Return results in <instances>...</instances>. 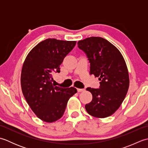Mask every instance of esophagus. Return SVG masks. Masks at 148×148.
Segmentation results:
<instances>
[{
    "instance_id": "34e87169",
    "label": "esophagus",
    "mask_w": 148,
    "mask_h": 148,
    "mask_svg": "<svg viewBox=\"0 0 148 148\" xmlns=\"http://www.w3.org/2000/svg\"><path fill=\"white\" fill-rule=\"evenodd\" d=\"M77 92L78 93H80V92H84V89H81V88H77Z\"/></svg>"
}]
</instances>
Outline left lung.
<instances>
[{"label": "left lung", "instance_id": "left-lung-1", "mask_svg": "<svg viewBox=\"0 0 148 148\" xmlns=\"http://www.w3.org/2000/svg\"><path fill=\"white\" fill-rule=\"evenodd\" d=\"M90 63V74L99 77L100 88H87L92 100L85 106L87 112L104 118L117 111L129 87V75L123 56L118 48L100 37H91L77 42Z\"/></svg>", "mask_w": 148, "mask_h": 148}]
</instances>
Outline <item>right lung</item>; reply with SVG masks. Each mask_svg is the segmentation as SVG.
<instances>
[{
  "instance_id": "add662e5",
  "label": "right lung",
  "mask_w": 148,
  "mask_h": 148,
  "mask_svg": "<svg viewBox=\"0 0 148 148\" xmlns=\"http://www.w3.org/2000/svg\"><path fill=\"white\" fill-rule=\"evenodd\" d=\"M76 44L47 39L34 47L25 60L22 92L32 111L44 121L52 123L62 118L69 99L77 92L74 87L63 88L52 84V75L60 72V65Z\"/></svg>"
}]
</instances>
